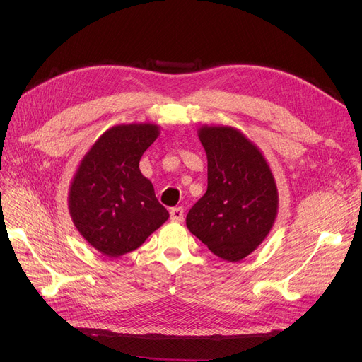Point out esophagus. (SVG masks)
Instances as JSON below:
<instances>
[{"instance_id": "esophagus-1", "label": "esophagus", "mask_w": 362, "mask_h": 362, "mask_svg": "<svg viewBox=\"0 0 362 362\" xmlns=\"http://www.w3.org/2000/svg\"><path fill=\"white\" fill-rule=\"evenodd\" d=\"M183 208L182 206H176V208H171L170 210V218L171 221H176V223H182L183 221Z\"/></svg>"}]
</instances>
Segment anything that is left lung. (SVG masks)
<instances>
[{"label":"left lung","mask_w":362,"mask_h":362,"mask_svg":"<svg viewBox=\"0 0 362 362\" xmlns=\"http://www.w3.org/2000/svg\"><path fill=\"white\" fill-rule=\"evenodd\" d=\"M208 186L189 210L186 226L217 257L236 262L267 238L274 224L279 194L261 151L230 126H202Z\"/></svg>","instance_id":"1"}]
</instances>
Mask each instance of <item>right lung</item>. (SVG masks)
Returning a JSON list of instances; mask_svg holds the SVG:
<instances>
[{"instance_id":"add662e5","label":"right lung","mask_w":362,"mask_h":362,"mask_svg":"<svg viewBox=\"0 0 362 362\" xmlns=\"http://www.w3.org/2000/svg\"><path fill=\"white\" fill-rule=\"evenodd\" d=\"M160 135L151 123L108 129L82 158L70 185L76 229L110 258L135 251L168 218L154 186L141 173L144 152Z\"/></svg>"}]
</instances>
